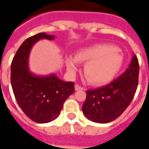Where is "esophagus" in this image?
Listing matches in <instances>:
<instances>
[{"label":"esophagus","mask_w":149,"mask_h":149,"mask_svg":"<svg viewBox=\"0 0 149 149\" xmlns=\"http://www.w3.org/2000/svg\"><path fill=\"white\" fill-rule=\"evenodd\" d=\"M75 89H76L77 91L83 90V89H84V88L81 87V85H79V84H76V85H75Z\"/></svg>","instance_id":"obj_1"}]
</instances>
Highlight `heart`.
<instances>
[{"label": "heart", "mask_w": 149, "mask_h": 149, "mask_svg": "<svg viewBox=\"0 0 149 149\" xmlns=\"http://www.w3.org/2000/svg\"><path fill=\"white\" fill-rule=\"evenodd\" d=\"M77 62L86 63L84 74L88 82L95 85L109 83L121 68L123 56L116 47L107 44H98L81 49L76 57L66 58L68 71L77 70Z\"/></svg>", "instance_id": "obj_1"}]
</instances>
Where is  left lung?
<instances>
[{"label": "left lung", "mask_w": 149, "mask_h": 149, "mask_svg": "<svg viewBox=\"0 0 149 149\" xmlns=\"http://www.w3.org/2000/svg\"><path fill=\"white\" fill-rule=\"evenodd\" d=\"M139 62L133 55L127 70L104 87L87 90L82 111L88 120L109 123L121 115L130 104L137 88Z\"/></svg>", "instance_id": "8db88e82"}]
</instances>
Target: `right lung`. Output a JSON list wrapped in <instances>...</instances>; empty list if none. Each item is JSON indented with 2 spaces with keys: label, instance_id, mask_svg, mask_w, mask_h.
I'll list each match as a JSON object with an SVG mask.
<instances>
[{
  "label": "right lung",
  "instance_id": "right-lung-1",
  "mask_svg": "<svg viewBox=\"0 0 149 149\" xmlns=\"http://www.w3.org/2000/svg\"><path fill=\"white\" fill-rule=\"evenodd\" d=\"M53 36L40 33L27 38L16 52L11 64V84L15 98L22 111L40 124L55 120L66 99L74 93V82H65L55 75L37 77L28 68L31 48L40 39Z\"/></svg>",
  "mask_w": 149,
  "mask_h": 149
}]
</instances>
